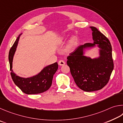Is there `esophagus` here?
Returning a JSON list of instances; mask_svg holds the SVG:
<instances>
[{
	"mask_svg": "<svg viewBox=\"0 0 123 123\" xmlns=\"http://www.w3.org/2000/svg\"><path fill=\"white\" fill-rule=\"evenodd\" d=\"M58 64H59V65H60V66H63V65H65V62L64 61V60H59V62H58Z\"/></svg>",
	"mask_w": 123,
	"mask_h": 123,
	"instance_id": "34e87169",
	"label": "esophagus"
}]
</instances>
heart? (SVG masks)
Listing matches in <instances>:
<instances>
[{"mask_svg":"<svg viewBox=\"0 0 123 123\" xmlns=\"http://www.w3.org/2000/svg\"><path fill=\"white\" fill-rule=\"evenodd\" d=\"M65 40V38L64 36H62L58 38V43L59 44H63L64 42V41ZM76 45V39H75L74 38H72L70 40L69 43H68V50H71V49L74 48V46Z\"/></svg>","mask_w":123,"mask_h":123,"instance_id":"heart-1","label":"heart"}]
</instances>
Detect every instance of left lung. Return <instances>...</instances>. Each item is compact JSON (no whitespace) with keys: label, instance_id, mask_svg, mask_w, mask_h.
I'll return each instance as SVG.
<instances>
[{"label":"left lung","instance_id":"obj_1","mask_svg":"<svg viewBox=\"0 0 123 123\" xmlns=\"http://www.w3.org/2000/svg\"><path fill=\"white\" fill-rule=\"evenodd\" d=\"M93 43L78 46L67 57V64L78 87L86 92L97 91L106 85L113 70L112 46L109 40L96 27H90ZM97 44L100 56L92 59L83 55L85 48Z\"/></svg>","mask_w":123,"mask_h":123}]
</instances>
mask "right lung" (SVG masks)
<instances>
[{
    "instance_id": "add662e5",
    "label": "right lung",
    "mask_w": 123,
    "mask_h": 123,
    "mask_svg": "<svg viewBox=\"0 0 123 123\" xmlns=\"http://www.w3.org/2000/svg\"><path fill=\"white\" fill-rule=\"evenodd\" d=\"M19 35L11 48L8 60H9L11 75L15 84L24 93L27 94H34L43 93L47 91L51 87L52 82L53 75L57 71L58 65L57 62L44 68L38 74L30 78H23L15 74L12 70V62L15 51L18 45Z\"/></svg>"
}]
</instances>
